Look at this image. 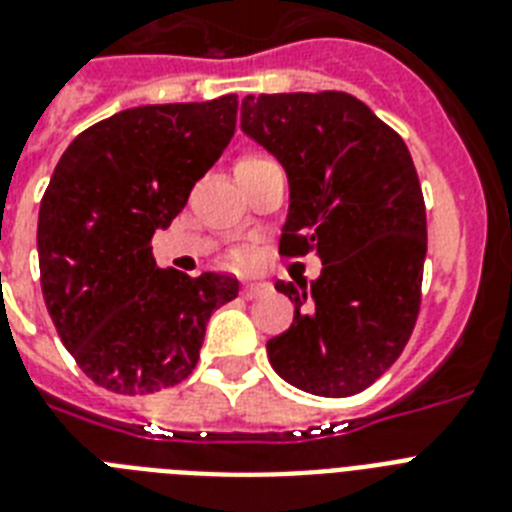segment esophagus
<instances>
[{"instance_id": "1", "label": "esophagus", "mask_w": 512, "mask_h": 512, "mask_svg": "<svg viewBox=\"0 0 512 512\" xmlns=\"http://www.w3.org/2000/svg\"><path fill=\"white\" fill-rule=\"evenodd\" d=\"M271 289V284L268 281H247L244 287H241V297H247V300H255V297L265 295Z\"/></svg>"}]
</instances>
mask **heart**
<instances>
[{"label": "heart", "instance_id": "heart-1", "mask_svg": "<svg viewBox=\"0 0 512 512\" xmlns=\"http://www.w3.org/2000/svg\"><path fill=\"white\" fill-rule=\"evenodd\" d=\"M257 164H271V159H265V156H244L239 162V167H257ZM236 260H244V255H236Z\"/></svg>", "mask_w": 512, "mask_h": 512}]
</instances>
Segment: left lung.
Returning <instances> with one entry per match:
<instances>
[{"label": "left lung", "instance_id": "1", "mask_svg": "<svg viewBox=\"0 0 512 512\" xmlns=\"http://www.w3.org/2000/svg\"><path fill=\"white\" fill-rule=\"evenodd\" d=\"M241 132L287 172L281 255L321 260L311 284L276 281L295 319L265 345L273 372L313 396L361 393L396 364L420 313L428 225L412 154L335 90L247 95Z\"/></svg>", "mask_w": 512, "mask_h": 512}]
</instances>
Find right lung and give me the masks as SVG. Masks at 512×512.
Listing matches in <instances>:
<instances>
[{
  "instance_id": "add662e5",
  "label": "right lung",
  "mask_w": 512,
  "mask_h": 512,
  "mask_svg": "<svg viewBox=\"0 0 512 512\" xmlns=\"http://www.w3.org/2000/svg\"><path fill=\"white\" fill-rule=\"evenodd\" d=\"M236 111V95L127 108L76 135L52 172L36 228L44 305L100 388L185 380L209 316L239 295L233 276L159 268L151 247L231 143Z\"/></svg>"
}]
</instances>
